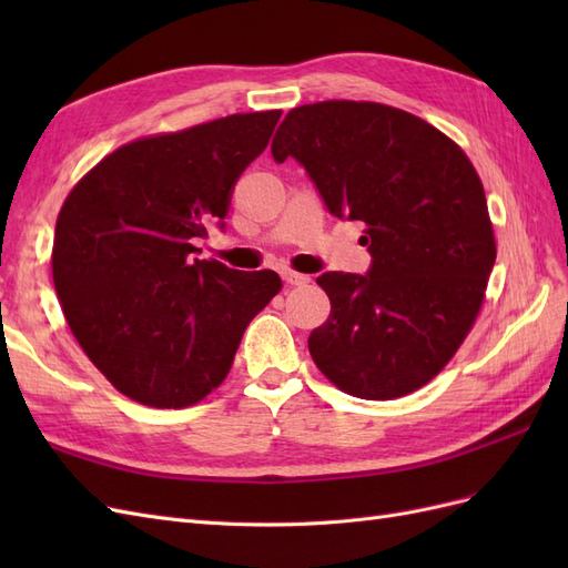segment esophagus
<instances>
[{"mask_svg":"<svg viewBox=\"0 0 568 568\" xmlns=\"http://www.w3.org/2000/svg\"><path fill=\"white\" fill-rule=\"evenodd\" d=\"M282 277L291 286H305L307 282H311V277H307V274H301V272H294V270H284Z\"/></svg>","mask_w":568,"mask_h":568,"instance_id":"obj_1","label":"esophagus"}]
</instances>
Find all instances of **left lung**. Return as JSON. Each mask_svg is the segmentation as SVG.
Returning <instances> with one entry per match:
<instances>
[{"label": "left lung", "mask_w": 568, "mask_h": 568, "mask_svg": "<svg viewBox=\"0 0 568 568\" xmlns=\"http://www.w3.org/2000/svg\"><path fill=\"white\" fill-rule=\"evenodd\" d=\"M272 156H294L329 213L365 222L367 274L324 272L332 301L307 348L343 393L393 400L450 363L486 298L495 234L476 168L448 134L376 101L291 109Z\"/></svg>", "instance_id": "1"}]
</instances>
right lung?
Returning a JSON list of instances; mask_svg holds the SVG:
<instances>
[{
  "label": "right lung",
  "mask_w": 568,
  "mask_h": 568,
  "mask_svg": "<svg viewBox=\"0 0 568 568\" xmlns=\"http://www.w3.org/2000/svg\"><path fill=\"white\" fill-rule=\"evenodd\" d=\"M280 115L234 113L142 136L65 196L51 248L61 311L92 365L134 403H201L225 382L248 322L282 291L272 270L192 257Z\"/></svg>",
  "instance_id": "1"
}]
</instances>
